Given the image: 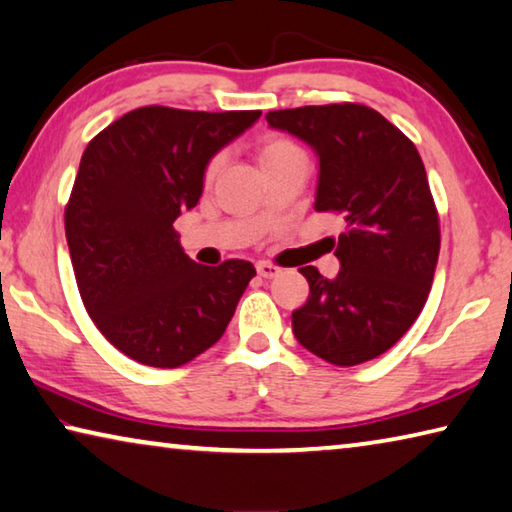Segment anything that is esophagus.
I'll use <instances>...</instances> for the list:
<instances>
[{"label":"esophagus","mask_w":512,"mask_h":512,"mask_svg":"<svg viewBox=\"0 0 512 512\" xmlns=\"http://www.w3.org/2000/svg\"><path fill=\"white\" fill-rule=\"evenodd\" d=\"M257 273L262 275V277H277V275L282 273V268L271 264V262H259L257 264Z\"/></svg>","instance_id":"obj_1"}]
</instances>
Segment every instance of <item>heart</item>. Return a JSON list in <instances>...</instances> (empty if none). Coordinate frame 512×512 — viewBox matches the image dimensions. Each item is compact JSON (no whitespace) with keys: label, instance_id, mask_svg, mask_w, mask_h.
Masks as SVG:
<instances>
[{"label":"heart","instance_id":"heart-1","mask_svg":"<svg viewBox=\"0 0 512 512\" xmlns=\"http://www.w3.org/2000/svg\"><path fill=\"white\" fill-rule=\"evenodd\" d=\"M257 158H259V162H262L264 171H268V169L277 167V164L287 162L291 158H305V155H302V149L291 140V137L280 135V133H266L257 140ZM221 167H223L221 155H214V158L207 160L205 171H203L205 185L212 183V180L216 178V173L221 171Z\"/></svg>","mask_w":512,"mask_h":512}]
</instances>
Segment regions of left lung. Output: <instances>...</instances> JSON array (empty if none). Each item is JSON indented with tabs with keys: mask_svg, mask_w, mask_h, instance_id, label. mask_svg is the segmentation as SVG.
<instances>
[{
	"mask_svg": "<svg viewBox=\"0 0 512 512\" xmlns=\"http://www.w3.org/2000/svg\"><path fill=\"white\" fill-rule=\"evenodd\" d=\"M266 121L314 146L316 212L345 221L336 280L316 266L300 268L309 298L291 314L293 334L334 366L375 359L420 316L440 253V219L420 153L363 103L271 110Z\"/></svg>",
	"mask_w": 512,
	"mask_h": 512,
	"instance_id": "left-lung-1",
	"label": "left lung"
}]
</instances>
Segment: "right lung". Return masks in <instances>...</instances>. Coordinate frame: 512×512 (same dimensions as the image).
Instances as JSON below:
<instances>
[{"label":"right lung","instance_id":"1","mask_svg":"<svg viewBox=\"0 0 512 512\" xmlns=\"http://www.w3.org/2000/svg\"><path fill=\"white\" fill-rule=\"evenodd\" d=\"M259 115L144 106L85 149L65 205L69 257L92 323L126 357L185 366L228 327L255 266L192 262L173 221L196 207L207 160Z\"/></svg>","mask_w":512,"mask_h":512}]
</instances>
